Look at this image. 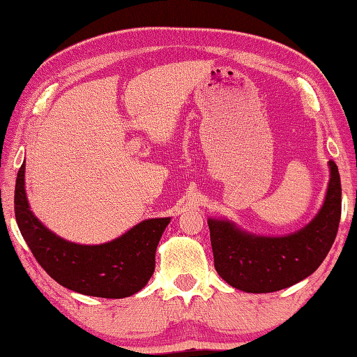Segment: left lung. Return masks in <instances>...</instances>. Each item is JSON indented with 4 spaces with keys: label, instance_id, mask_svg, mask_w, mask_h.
I'll return each instance as SVG.
<instances>
[{
    "label": "left lung",
    "instance_id": "obj_1",
    "mask_svg": "<svg viewBox=\"0 0 357 357\" xmlns=\"http://www.w3.org/2000/svg\"><path fill=\"white\" fill-rule=\"evenodd\" d=\"M321 211L301 231L283 238L252 236L229 222L208 220L214 266L245 293H273L315 273L334 244L342 215V184L334 160Z\"/></svg>",
    "mask_w": 357,
    "mask_h": 357
}]
</instances>
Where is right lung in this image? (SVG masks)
Segmentation results:
<instances>
[{
	"mask_svg": "<svg viewBox=\"0 0 357 357\" xmlns=\"http://www.w3.org/2000/svg\"><path fill=\"white\" fill-rule=\"evenodd\" d=\"M14 211L23 239L53 280L72 291L107 299L128 298L146 285L154 273L157 244L170 223V217L144 220L102 245L68 243L47 229L29 211L25 164L17 173Z\"/></svg>",
	"mask_w": 357,
	"mask_h": 357,
	"instance_id": "obj_1",
	"label": "right lung"
}]
</instances>
